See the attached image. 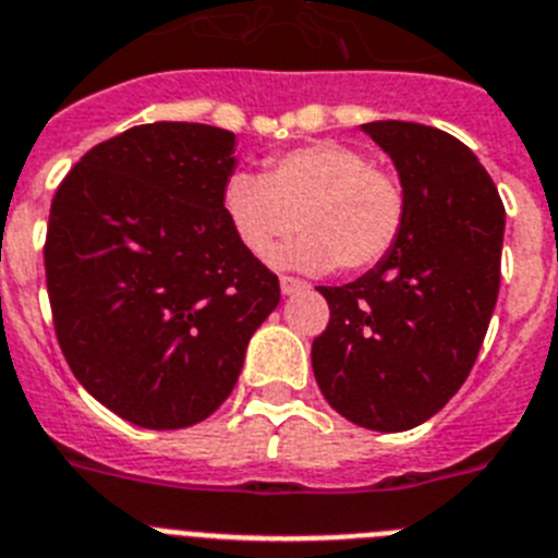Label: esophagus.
Wrapping results in <instances>:
<instances>
[{
  "instance_id": "esophagus-1",
  "label": "esophagus",
  "mask_w": 558,
  "mask_h": 558,
  "mask_svg": "<svg viewBox=\"0 0 558 558\" xmlns=\"http://www.w3.org/2000/svg\"><path fill=\"white\" fill-rule=\"evenodd\" d=\"M300 289H306V283L300 278H292V275H283V278H280V292L283 294H294L300 292Z\"/></svg>"
}]
</instances>
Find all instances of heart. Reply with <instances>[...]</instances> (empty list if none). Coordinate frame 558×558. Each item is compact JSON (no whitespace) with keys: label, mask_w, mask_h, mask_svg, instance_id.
Wrapping results in <instances>:
<instances>
[{"label":"heart","mask_w":558,"mask_h":558,"mask_svg":"<svg viewBox=\"0 0 558 558\" xmlns=\"http://www.w3.org/2000/svg\"><path fill=\"white\" fill-rule=\"evenodd\" d=\"M225 210L255 258H272L294 230L306 235L289 264L323 272H365L396 250L407 225L399 173L373 165L362 148L314 143L266 162L264 177L235 171L225 182Z\"/></svg>","instance_id":"heart-1"}]
</instances>
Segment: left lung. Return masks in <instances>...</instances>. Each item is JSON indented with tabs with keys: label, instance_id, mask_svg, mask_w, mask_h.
<instances>
[{
	"label": "left lung",
	"instance_id": "obj_1",
	"mask_svg": "<svg viewBox=\"0 0 558 558\" xmlns=\"http://www.w3.org/2000/svg\"><path fill=\"white\" fill-rule=\"evenodd\" d=\"M362 129L396 162L410 210L381 264L345 286H317L331 317L312 367L339 415L404 433L458 393L481 353L500 292L506 207L452 134L401 120Z\"/></svg>",
	"mask_w": 558,
	"mask_h": 558
}]
</instances>
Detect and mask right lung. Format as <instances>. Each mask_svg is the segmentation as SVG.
<instances>
[{
  "mask_svg": "<svg viewBox=\"0 0 558 558\" xmlns=\"http://www.w3.org/2000/svg\"><path fill=\"white\" fill-rule=\"evenodd\" d=\"M235 134L145 123L98 143L52 196V326L75 379L145 429L205 421L239 381L278 275L232 230Z\"/></svg>",
  "mask_w": 558,
  "mask_h": 558,
  "instance_id": "1",
  "label": "right lung"
}]
</instances>
